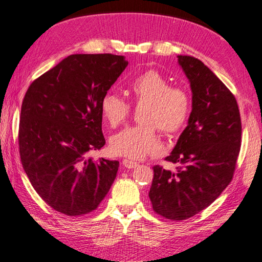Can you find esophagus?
Instances as JSON below:
<instances>
[{"mask_svg":"<svg viewBox=\"0 0 262 262\" xmlns=\"http://www.w3.org/2000/svg\"><path fill=\"white\" fill-rule=\"evenodd\" d=\"M122 165L125 166V167H127V168H134V167H136L137 165H139V163L132 161V159L125 158V159H122Z\"/></svg>","mask_w":262,"mask_h":262,"instance_id":"34e87169","label":"esophagus"}]
</instances>
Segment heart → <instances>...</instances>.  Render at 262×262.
<instances>
[{"mask_svg":"<svg viewBox=\"0 0 262 262\" xmlns=\"http://www.w3.org/2000/svg\"><path fill=\"white\" fill-rule=\"evenodd\" d=\"M127 94L137 107L140 125L128 127L110 140L117 156L142 159L159 150L157 128L163 134H179L187 125L192 99L186 88L171 85L170 79L157 70L137 75L128 84ZM100 114L110 127H118L130 113V105L117 94L107 92L100 99Z\"/></svg>","mask_w":262,"mask_h":262,"instance_id":"b5f03b06","label":"heart"}]
</instances>
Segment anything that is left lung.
Here are the masks:
<instances>
[{"instance_id":"8db88e82","label":"left lung","mask_w":262,"mask_h":262,"mask_svg":"<svg viewBox=\"0 0 262 262\" xmlns=\"http://www.w3.org/2000/svg\"><path fill=\"white\" fill-rule=\"evenodd\" d=\"M192 89V112L173 151L165 161L176 171L155 165L149 198L156 214L184 221L214 202L233 178L242 144L237 100L199 59L178 55Z\"/></svg>"}]
</instances>
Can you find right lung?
<instances>
[{
  "label": "right lung",
  "mask_w": 262,
  "mask_h": 262,
  "mask_svg": "<svg viewBox=\"0 0 262 262\" xmlns=\"http://www.w3.org/2000/svg\"><path fill=\"white\" fill-rule=\"evenodd\" d=\"M128 66L121 55L73 54L31 83L18 145L31 185L53 209L81 216L98 208L118 161L86 158L105 145L99 104Z\"/></svg>",
  "instance_id": "add662e5"
}]
</instances>
